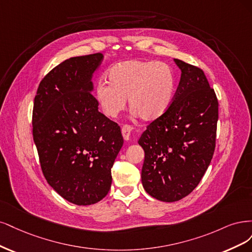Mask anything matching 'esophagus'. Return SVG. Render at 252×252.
<instances>
[{
  "label": "esophagus",
  "mask_w": 252,
  "mask_h": 252,
  "mask_svg": "<svg viewBox=\"0 0 252 252\" xmlns=\"http://www.w3.org/2000/svg\"><path fill=\"white\" fill-rule=\"evenodd\" d=\"M133 127L131 126H124V127L121 128V133H123L124 139L126 141H128L129 138H131V132H132Z\"/></svg>",
  "instance_id": "1"
}]
</instances>
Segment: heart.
<instances>
[{
  "label": "heart",
  "instance_id": "heart-1",
  "mask_svg": "<svg viewBox=\"0 0 252 252\" xmlns=\"http://www.w3.org/2000/svg\"><path fill=\"white\" fill-rule=\"evenodd\" d=\"M108 83L100 80L95 88V100L103 114L115 118L128 99L134 114L145 121L163 116L176 94L175 73L163 63L129 60L113 66Z\"/></svg>",
  "mask_w": 252,
  "mask_h": 252
}]
</instances>
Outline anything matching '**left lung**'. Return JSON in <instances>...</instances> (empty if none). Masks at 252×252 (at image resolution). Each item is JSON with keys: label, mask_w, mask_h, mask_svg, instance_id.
Returning <instances> with one entry per match:
<instances>
[{"label": "left lung", "mask_w": 252, "mask_h": 252, "mask_svg": "<svg viewBox=\"0 0 252 252\" xmlns=\"http://www.w3.org/2000/svg\"><path fill=\"white\" fill-rule=\"evenodd\" d=\"M174 62L181 71L174 101L138 140L144 151L143 189L163 202L181 200L197 188L214 155L219 118L217 96L204 72Z\"/></svg>", "instance_id": "left-lung-1"}]
</instances>
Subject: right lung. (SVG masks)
Returning a JSON list of instances; mask_svg holds the SVG:
<instances>
[{
  "label": "right lung",
  "instance_id": "add662e5",
  "mask_svg": "<svg viewBox=\"0 0 252 252\" xmlns=\"http://www.w3.org/2000/svg\"><path fill=\"white\" fill-rule=\"evenodd\" d=\"M102 53L70 58L40 82L32 126L46 180L61 197L91 205L107 196L124 145L120 127L98 111L93 73Z\"/></svg>",
  "mask_w": 252,
  "mask_h": 252
}]
</instances>
